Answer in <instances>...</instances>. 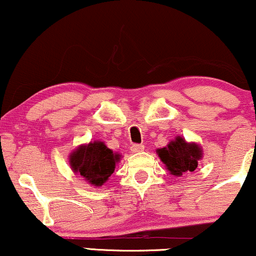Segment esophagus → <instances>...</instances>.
<instances>
[{"label": "esophagus", "mask_w": 256, "mask_h": 256, "mask_svg": "<svg viewBox=\"0 0 256 256\" xmlns=\"http://www.w3.org/2000/svg\"><path fill=\"white\" fill-rule=\"evenodd\" d=\"M144 150V146H142V144H134V146H131V152H142Z\"/></svg>", "instance_id": "34e87169"}]
</instances>
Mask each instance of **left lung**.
Masks as SVG:
<instances>
[{"instance_id": "left-lung-1", "label": "left lung", "mask_w": 256, "mask_h": 256, "mask_svg": "<svg viewBox=\"0 0 256 256\" xmlns=\"http://www.w3.org/2000/svg\"><path fill=\"white\" fill-rule=\"evenodd\" d=\"M156 154L169 174L182 176L196 170L199 160L202 158V149L196 142H187L181 136H176L167 146L156 150Z\"/></svg>"}]
</instances>
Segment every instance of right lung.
I'll return each mask as SVG.
<instances>
[{
	"label": "right lung",
	"mask_w": 256,
	"mask_h": 256,
	"mask_svg": "<svg viewBox=\"0 0 256 256\" xmlns=\"http://www.w3.org/2000/svg\"><path fill=\"white\" fill-rule=\"evenodd\" d=\"M122 155L113 152L101 140L81 144L69 155V163L75 174L81 175L93 187H101L108 180Z\"/></svg>",
	"instance_id": "right-lung-1"
}]
</instances>
